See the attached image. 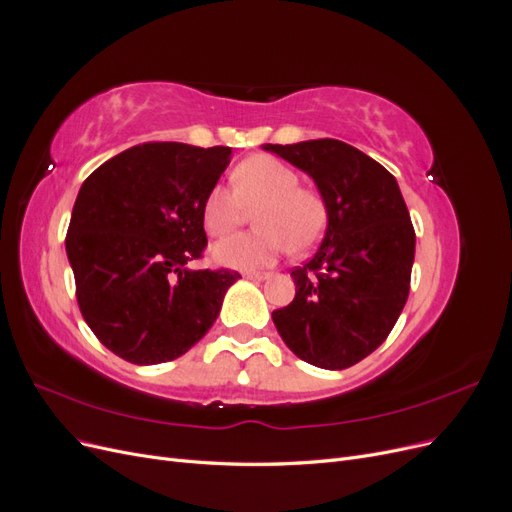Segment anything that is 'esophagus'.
I'll use <instances>...</instances> for the list:
<instances>
[{"label":"esophagus","instance_id":"obj_1","mask_svg":"<svg viewBox=\"0 0 512 512\" xmlns=\"http://www.w3.org/2000/svg\"><path fill=\"white\" fill-rule=\"evenodd\" d=\"M243 275L247 280H265V277H269V273H258V271H245Z\"/></svg>","mask_w":512,"mask_h":512}]
</instances>
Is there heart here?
Here are the masks:
<instances>
[{"label":"heart","instance_id":"1","mask_svg":"<svg viewBox=\"0 0 512 512\" xmlns=\"http://www.w3.org/2000/svg\"><path fill=\"white\" fill-rule=\"evenodd\" d=\"M232 190L215 185L203 200V226L211 237L237 230L254 211L256 230L213 245V260L232 269L267 267L286 247L290 254L312 250L327 226V203L299 185V173L271 156H250L232 170Z\"/></svg>","mask_w":512,"mask_h":512}]
</instances>
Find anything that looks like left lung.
Masks as SVG:
<instances>
[{
    "mask_svg": "<svg viewBox=\"0 0 512 512\" xmlns=\"http://www.w3.org/2000/svg\"><path fill=\"white\" fill-rule=\"evenodd\" d=\"M265 149L316 181L329 218L316 254L290 273L297 292L273 312L275 329L309 365L352 367L408 301L416 235L404 196L382 164L335 138Z\"/></svg>",
    "mask_w": 512,
    "mask_h": 512,
    "instance_id": "8db88e82",
    "label": "left lung"
}]
</instances>
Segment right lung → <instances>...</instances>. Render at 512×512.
<instances>
[{"label": "right lung", "mask_w": 512, "mask_h": 512, "mask_svg": "<svg viewBox=\"0 0 512 512\" xmlns=\"http://www.w3.org/2000/svg\"><path fill=\"white\" fill-rule=\"evenodd\" d=\"M230 156V147L143 143L83 181L66 235L76 301L100 344L123 361L158 365L188 352L241 277L188 269L203 258L200 211Z\"/></svg>", "instance_id": "add662e5"}]
</instances>
